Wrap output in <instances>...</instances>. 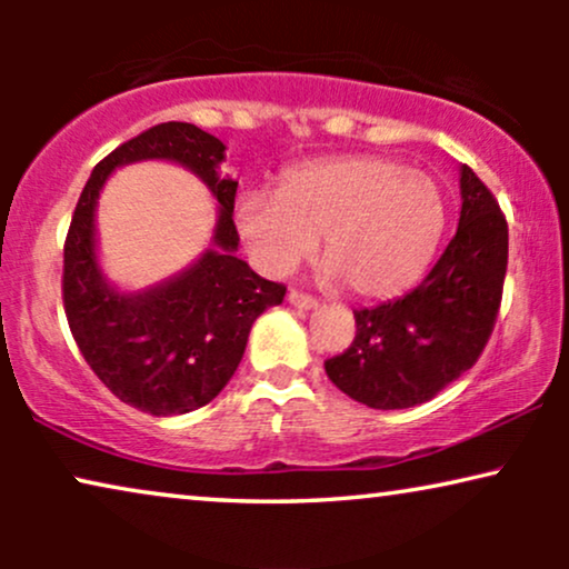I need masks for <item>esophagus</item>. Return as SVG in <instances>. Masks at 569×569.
Masks as SVG:
<instances>
[{
	"instance_id": "esophagus-1",
	"label": "esophagus",
	"mask_w": 569,
	"mask_h": 569,
	"mask_svg": "<svg viewBox=\"0 0 569 569\" xmlns=\"http://www.w3.org/2000/svg\"><path fill=\"white\" fill-rule=\"evenodd\" d=\"M287 300H290L292 306L300 308V310L318 308V300L313 298V295H306V292H300V290H290V295H287Z\"/></svg>"
}]
</instances>
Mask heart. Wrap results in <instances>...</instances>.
Returning a JSON list of instances; mask_svg holds the SVG:
<instances>
[{
	"mask_svg": "<svg viewBox=\"0 0 569 569\" xmlns=\"http://www.w3.org/2000/svg\"><path fill=\"white\" fill-rule=\"evenodd\" d=\"M238 232L267 274H287L323 236L326 277L349 292L386 300L415 287L446 230L435 178L378 154L318 160L287 170L279 193L238 199Z\"/></svg>",
	"mask_w": 569,
	"mask_h": 569,
	"instance_id": "1",
	"label": "heart"
}]
</instances>
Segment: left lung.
<instances>
[{
    "label": "left lung",
    "instance_id": "left-lung-1",
    "mask_svg": "<svg viewBox=\"0 0 569 569\" xmlns=\"http://www.w3.org/2000/svg\"><path fill=\"white\" fill-rule=\"evenodd\" d=\"M461 220L422 284L355 310L357 333L323 362L331 383L370 409H409L477 365L492 337L508 271V220L495 193L461 166Z\"/></svg>",
    "mask_w": 569,
    "mask_h": 569
}]
</instances>
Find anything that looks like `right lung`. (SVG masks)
I'll list each match as a JSON object with an SVG mask.
<instances>
[{
  "label": "right lung",
  "mask_w": 569,
  "mask_h": 569,
  "mask_svg": "<svg viewBox=\"0 0 569 569\" xmlns=\"http://www.w3.org/2000/svg\"><path fill=\"white\" fill-rule=\"evenodd\" d=\"M137 159H173L193 169L221 201V220L216 246L193 268L127 296L99 274L94 204L110 170ZM222 160L224 144L193 123L168 121L142 131L98 162L64 240L61 298L84 362L113 396L154 417L186 415L212 401L243 360L256 318L287 292L236 256L238 181L217 173Z\"/></svg>",
  "instance_id": "obj_1"
}]
</instances>
